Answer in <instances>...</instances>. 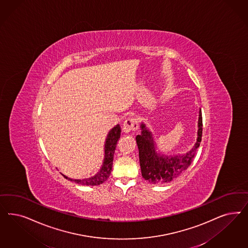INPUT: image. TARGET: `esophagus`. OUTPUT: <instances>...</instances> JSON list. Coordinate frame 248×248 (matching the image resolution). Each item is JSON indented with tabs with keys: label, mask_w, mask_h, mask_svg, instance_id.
Wrapping results in <instances>:
<instances>
[{
	"label": "esophagus",
	"mask_w": 248,
	"mask_h": 248,
	"mask_svg": "<svg viewBox=\"0 0 248 248\" xmlns=\"http://www.w3.org/2000/svg\"><path fill=\"white\" fill-rule=\"evenodd\" d=\"M139 128V123L136 118H128L124 121L123 124V130L124 132L128 133L131 131H135Z\"/></svg>",
	"instance_id": "1"
}]
</instances>
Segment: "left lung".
Masks as SVG:
<instances>
[{
    "label": "left lung",
    "instance_id": "left-lung-1",
    "mask_svg": "<svg viewBox=\"0 0 248 248\" xmlns=\"http://www.w3.org/2000/svg\"><path fill=\"white\" fill-rule=\"evenodd\" d=\"M198 138L190 152L174 157H164L155 152L152 133L141 124V134L136 137L139 148L141 174L146 181L153 184H163L173 181L191 165L202 135V117L199 112Z\"/></svg>",
    "mask_w": 248,
    "mask_h": 248
}]
</instances>
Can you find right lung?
<instances>
[{"label": "right lung", "mask_w": 248, "mask_h": 248, "mask_svg": "<svg viewBox=\"0 0 248 248\" xmlns=\"http://www.w3.org/2000/svg\"><path fill=\"white\" fill-rule=\"evenodd\" d=\"M120 133H121V128L119 124L109 131L108 135L106 139V143H105L104 162H103V165L100 169V170L96 173V175L90 177V178H87V179H83V180H72L70 178H67L66 176L63 175L64 178L73 181L77 184H82V185L94 186V185H99V184L105 183L111 173L114 152L116 150L117 142L120 138Z\"/></svg>", "instance_id": "obj_1"}]
</instances>
